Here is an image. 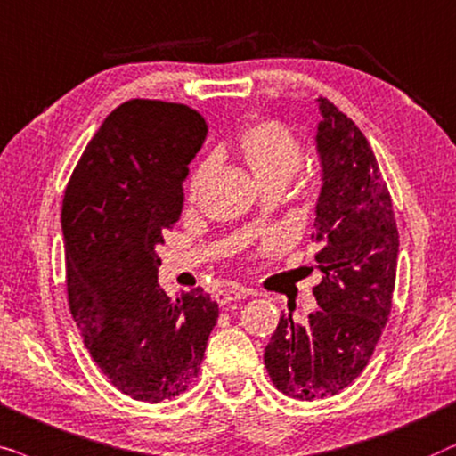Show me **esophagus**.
I'll return each mask as SVG.
<instances>
[{"label":"esophagus","mask_w":456,"mask_h":456,"mask_svg":"<svg viewBox=\"0 0 456 456\" xmlns=\"http://www.w3.org/2000/svg\"><path fill=\"white\" fill-rule=\"evenodd\" d=\"M248 298V291L241 289V288H235V289H221L216 291V302L221 306L224 305H232V302H240V300H246Z\"/></svg>","instance_id":"obj_1"}]
</instances>
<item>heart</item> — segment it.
<instances>
[{"instance_id":"heart-1","label":"heart","mask_w":456,"mask_h":456,"mask_svg":"<svg viewBox=\"0 0 456 456\" xmlns=\"http://www.w3.org/2000/svg\"><path fill=\"white\" fill-rule=\"evenodd\" d=\"M235 150L241 162L250 168L254 179L263 190L271 187H281L288 183L296 168L300 167L302 160V145L298 137L291 133L288 126L279 123V120H254L240 131L235 139ZM212 173V162L204 160L196 167L187 181V198L190 202H196L200 193L204 191ZM266 248L275 246V240H269L265 244Z\"/></svg>"}]
</instances>
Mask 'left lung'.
Returning <instances> with one entry per match:
<instances>
[{
  "label": "left lung",
  "mask_w": 456,
  "mask_h": 456,
  "mask_svg": "<svg viewBox=\"0 0 456 456\" xmlns=\"http://www.w3.org/2000/svg\"><path fill=\"white\" fill-rule=\"evenodd\" d=\"M323 187L313 241L323 273L319 308L298 323L281 314L265 348L277 390L296 400L336 396L362 373L392 311L398 229L375 154L352 118L319 97Z\"/></svg>",
  "instance_id": "obj_1"
}]
</instances>
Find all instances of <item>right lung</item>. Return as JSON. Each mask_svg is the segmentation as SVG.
<instances>
[{"label": "right lung", "mask_w": 456, "mask_h": 456, "mask_svg": "<svg viewBox=\"0 0 456 456\" xmlns=\"http://www.w3.org/2000/svg\"><path fill=\"white\" fill-rule=\"evenodd\" d=\"M206 133V118L185 104L125 102L85 148L64 191L70 314L102 373L142 403L191 386L218 319L202 288L175 300L158 288L156 246L179 221Z\"/></svg>", "instance_id": "right-lung-1"}]
</instances>
